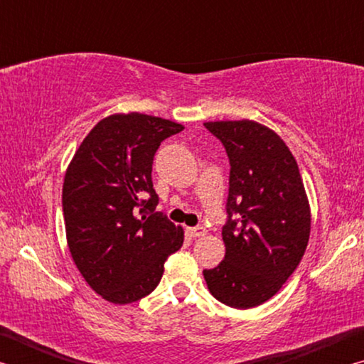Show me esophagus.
<instances>
[{
	"label": "esophagus",
	"mask_w": 364,
	"mask_h": 364,
	"mask_svg": "<svg viewBox=\"0 0 364 364\" xmlns=\"http://www.w3.org/2000/svg\"><path fill=\"white\" fill-rule=\"evenodd\" d=\"M188 234H191L193 237H202L207 234V230L204 226H194V228H188Z\"/></svg>",
	"instance_id": "esophagus-1"
}]
</instances>
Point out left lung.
<instances>
[{"label":"left lung","mask_w":364,"mask_h":364,"mask_svg":"<svg viewBox=\"0 0 364 364\" xmlns=\"http://www.w3.org/2000/svg\"><path fill=\"white\" fill-rule=\"evenodd\" d=\"M230 159L223 262L204 269L207 287L247 310L273 297L299 267L310 237V205L292 152L252 120L207 122Z\"/></svg>","instance_id":"8db88e82"}]
</instances>
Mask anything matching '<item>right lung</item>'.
I'll return each mask as SVG.
<instances>
[{"mask_svg": "<svg viewBox=\"0 0 364 364\" xmlns=\"http://www.w3.org/2000/svg\"><path fill=\"white\" fill-rule=\"evenodd\" d=\"M180 123L138 112L106 117L65 171L63 210L73 262L96 294L125 305L149 295L184 232L162 212L152 184L160 143Z\"/></svg>", "mask_w": 364, "mask_h": 364, "instance_id": "right-lung-1", "label": "right lung"}]
</instances>
